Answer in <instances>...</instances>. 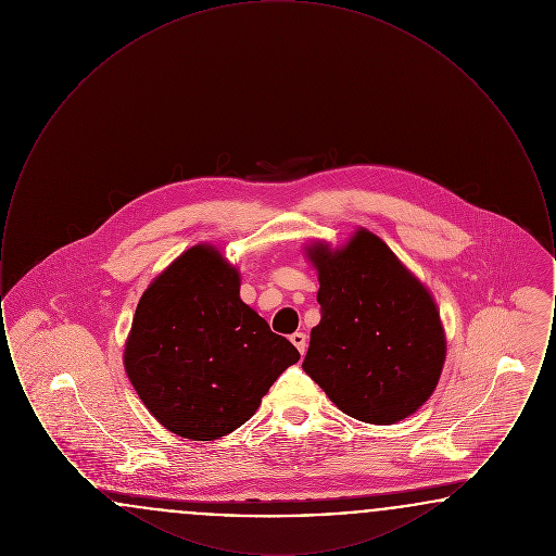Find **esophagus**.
Returning <instances> with one entry per match:
<instances>
[{"label":"esophagus","instance_id":"1","mask_svg":"<svg viewBox=\"0 0 556 556\" xmlns=\"http://www.w3.org/2000/svg\"><path fill=\"white\" fill-rule=\"evenodd\" d=\"M291 344L298 348V352L304 356V352H306V336L304 333H293L291 336Z\"/></svg>","mask_w":556,"mask_h":556}]
</instances>
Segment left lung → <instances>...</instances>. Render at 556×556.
Listing matches in <instances>:
<instances>
[{
	"instance_id": "1",
	"label": "left lung",
	"mask_w": 556,
	"mask_h": 556,
	"mask_svg": "<svg viewBox=\"0 0 556 556\" xmlns=\"http://www.w3.org/2000/svg\"><path fill=\"white\" fill-rule=\"evenodd\" d=\"M320 320L302 369L354 419L394 425L417 413L446 363L440 308L388 243L358 227L340 248L304 245Z\"/></svg>"
}]
</instances>
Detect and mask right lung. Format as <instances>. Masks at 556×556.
<instances>
[{
  "mask_svg": "<svg viewBox=\"0 0 556 556\" xmlns=\"http://www.w3.org/2000/svg\"><path fill=\"white\" fill-rule=\"evenodd\" d=\"M241 275L212 243L177 256L143 291L123 363L168 431L218 440L245 424L300 352L239 298Z\"/></svg>",
  "mask_w": 556,
  "mask_h": 556,
  "instance_id": "1",
  "label": "right lung"
}]
</instances>
